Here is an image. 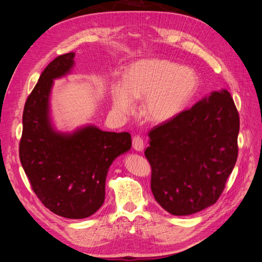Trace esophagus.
Returning a JSON list of instances; mask_svg holds the SVG:
<instances>
[{"label": "esophagus", "mask_w": 262, "mask_h": 262, "mask_svg": "<svg viewBox=\"0 0 262 262\" xmlns=\"http://www.w3.org/2000/svg\"><path fill=\"white\" fill-rule=\"evenodd\" d=\"M132 146L136 150H142L144 147V141L140 136H134L132 138Z\"/></svg>", "instance_id": "34e87169"}]
</instances>
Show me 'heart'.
<instances>
[{
    "instance_id": "b5f03b06",
    "label": "heart",
    "mask_w": 262,
    "mask_h": 262,
    "mask_svg": "<svg viewBox=\"0 0 262 262\" xmlns=\"http://www.w3.org/2000/svg\"><path fill=\"white\" fill-rule=\"evenodd\" d=\"M199 77L192 69L161 59L140 60L129 68L123 83L113 86L114 107L130 114L134 99H142L141 113L150 122L162 123L181 113L194 95Z\"/></svg>"
}]
</instances>
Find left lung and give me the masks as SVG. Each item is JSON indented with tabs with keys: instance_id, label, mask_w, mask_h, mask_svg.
<instances>
[{
	"instance_id": "obj_1",
	"label": "left lung",
	"mask_w": 262,
	"mask_h": 262,
	"mask_svg": "<svg viewBox=\"0 0 262 262\" xmlns=\"http://www.w3.org/2000/svg\"><path fill=\"white\" fill-rule=\"evenodd\" d=\"M239 115L227 91L182 110L149 131L145 157L155 200L172 215L215 203L238 156Z\"/></svg>"
}]
</instances>
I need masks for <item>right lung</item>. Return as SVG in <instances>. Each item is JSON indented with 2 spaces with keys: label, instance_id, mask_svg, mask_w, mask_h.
Returning a JSON list of instances; mask_svg holds the SVG:
<instances>
[{
  "label": "right lung",
  "instance_id": "add662e5",
  "mask_svg": "<svg viewBox=\"0 0 262 262\" xmlns=\"http://www.w3.org/2000/svg\"><path fill=\"white\" fill-rule=\"evenodd\" d=\"M74 55L66 53L50 62L27 97L19 160L31 189L47 209L67 219H85L104 203L109 166L130 149L131 136L96 126L68 136L51 128L48 100L53 78L69 72Z\"/></svg>",
  "mask_w": 262,
  "mask_h": 262
}]
</instances>
